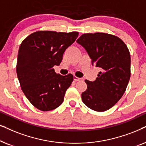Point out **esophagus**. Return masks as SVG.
Listing matches in <instances>:
<instances>
[{
    "mask_svg": "<svg viewBox=\"0 0 146 146\" xmlns=\"http://www.w3.org/2000/svg\"><path fill=\"white\" fill-rule=\"evenodd\" d=\"M73 79H74V81H78L82 80V79L79 78V77H77V76H75V75H74V77H73Z\"/></svg>",
    "mask_w": 146,
    "mask_h": 146,
    "instance_id": "1",
    "label": "esophagus"
}]
</instances>
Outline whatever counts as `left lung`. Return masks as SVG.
I'll return each mask as SVG.
<instances>
[{"mask_svg": "<svg viewBox=\"0 0 146 146\" xmlns=\"http://www.w3.org/2000/svg\"><path fill=\"white\" fill-rule=\"evenodd\" d=\"M87 50L92 64L102 69L94 81L85 80L81 94L85 106L105 111L115 106L125 93L131 76V57L121 38L105 33L83 34L77 40Z\"/></svg>", "mask_w": 146, "mask_h": 146, "instance_id": "8db88e82", "label": "left lung"}]
</instances>
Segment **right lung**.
<instances>
[{"mask_svg":"<svg viewBox=\"0 0 146 146\" xmlns=\"http://www.w3.org/2000/svg\"><path fill=\"white\" fill-rule=\"evenodd\" d=\"M78 32L38 31L25 38L19 47L17 74L23 92L38 110H55L63 102L73 75L57 74L65 50L75 42Z\"/></svg>","mask_w":146,"mask_h":146,"instance_id":"obj_1","label":"right lung"}]
</instances>
